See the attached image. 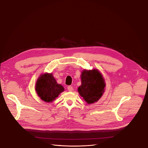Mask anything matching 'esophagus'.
I'll return each instance as SVG.
<instances>
[{
	"label": "esophagus",
	"mask_w": 148,
	"mask_h": 148,
	"mask_svg": "<svg viewBox=\"0 0 148 148\" xmlns=\"http://www.w3.org/2000/svg\"><path fill=\"white\" fill-rule=\"evenodd\" d=\"M67 88H68V90L69 92H72V91L73 90V87L72 86H68Z\"/></svg>",
	"instance_id": "esophagus-1"
}]
</instances>
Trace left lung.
<instances>
[{
	"label": "left lung",
	"mask_w": 148,
	"mask_h": 148,
	"mask_svg": "<svg viewBox=\"0 0 148 148\" xmlns=\"http://www.w3.org/2000/svg\"><path fill=\"white\" fill-rule=\"evenodd\" d=\"M81 78L82 84L78 88V93L88 104L97 102L105 91V83L102 75L96 69L84 70Z\"/></svg>",
	"instance_id": "8db88e82"
}]
</instances>
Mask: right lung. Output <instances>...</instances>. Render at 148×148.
I'll return each mask as SVG.
<instances>
[{
	"label": "right lung",
	"instance_id": "right-lung-1",
	"mask_svg": "<svg viewBox=\"0 0 148 148\" xmlns=\"http://www.w3.org/2000/svg\"><path fill=\"white\" fill-rule=\"evenodd\" d=\"M35 89L42 100L46 102H52L64 90V88L57 83L52 73H45L38 77Z\"/></svg>",
	"mask_w": 148,
	"mask_h": 148
}]
</instances>
